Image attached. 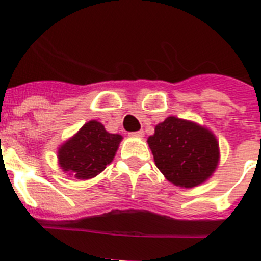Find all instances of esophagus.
Segmentation results:
<instances>
[{"label":"esophagus","mask_w":261,"mask_h":261,"mask_svg":"<svg viewBox=\"0 0 261 261\" xmlns=\"http://www.w3.org/2000/svg\"><path fill=\"white\" fill-rule=\"evenodd\" d=\"M144 130H137V132H130L129 133V137L132 138H142L144 137Z\"/></svg>","instance_id":"34e87169"}]
</instances>
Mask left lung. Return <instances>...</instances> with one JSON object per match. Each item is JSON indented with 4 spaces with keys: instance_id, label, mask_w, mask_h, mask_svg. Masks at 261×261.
Returning <instances> with one entry per match:
<instances>
[{
    "instance_id": "left-lung-1",
    "label": "left lung",
    "mask_w": 261,
    "mask_h": 261,
    "mask_svg": "<svg viewBox=\"0 0 261 261\" xmlns=\"http://www.w3.org/2000/svg\"><path fill=\"white\" fill-rule=\"evenodd\" d=\"M147 144L159 171L183 188L208 180L220 161L218 141L209 129L175 116L159 123Z\"/></svg>"
}]
</instances>
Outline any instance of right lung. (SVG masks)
I'll use <instances>...</instances> for the list:
<instances>
[{"label":"right lung","mask_w":261,"mask_h":261,"mask_svg":"<svg viewBox=\"0 0 261 261\" xmlns=\"http://www.w3.org/2000/svg\"><path fill=\"white\" fill-rule=\"evenodd\" d=\"M123 137L108 133L102 123L91 120L65 144L57 153L62 171L77 179H91L110 165Z\"/></svg>","instance_id":"add662e5"}]
</instances>
